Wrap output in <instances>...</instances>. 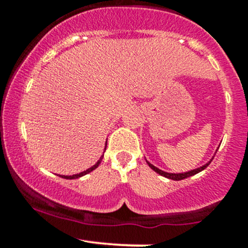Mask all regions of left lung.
Masks as SVG:
<instances>
[{
  "mask_svg": "<svg viewBox=\"0 0 248 248\" xmlns=\"http://www.w3.org/2000/svg\"><path fill=\"white\" fill-rule=\"evenodd\" d=\"M211 161H212V159H211ZM211 161H210L209 163L204 164V166L201 167V168H197V169H194V170L187 171V172H180V174H171V172H166V171L161 170V169L156 168L155 166H152V164L149 163V162H147V164H149V167L152 169V170L158 172V174L162 175V176L167 177V179H171V180H176V181H179V180H184V179H186V177H189V176H192V175H196V174H198L199 171L204 170V169L206 168V167L209 166L210 163H211Z\"/></svg>",
  "mask_w": 248,
  "mask_h": 248,
  "instance_id": "1",
  "label": "left lung"
}]
</instances>
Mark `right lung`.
Instances as JSON below:
<instances>
[{"label": "right lung", "mask_w": 248, "mask_h": 248, "mask_svg": "<svg viewBox=\"0 0 248 248\" xmlns=\"http://www.w3.org/2000/svg\"><path fill=\"white\" fill-rule=\"evenodd\" d=\"M101 161H102V157H101V159H99V161L97 162L96 164H94V166H92L91 168L86 169V170H85V171H82V172H79V174H76V175H71V176H67V175H61V177H63V179H78V177H81V176H84V175L89 174V172H91L92 170H94V169H96L97 167L99 166V163H101Z\"/></svg>", "instance_id": "add662e5"}]
</instances>
